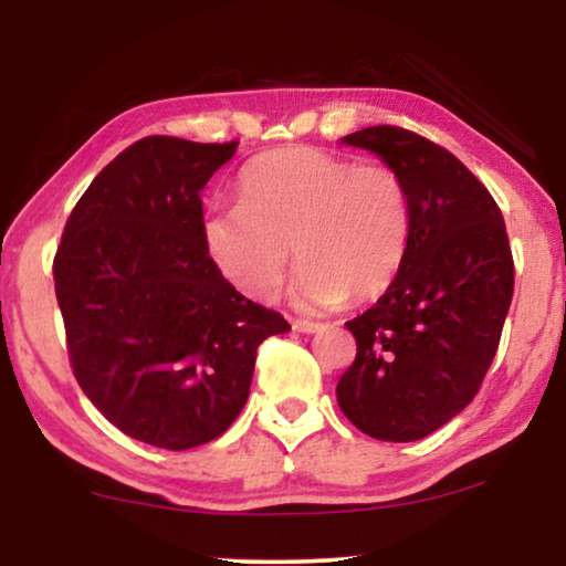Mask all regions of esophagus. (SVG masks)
Returning <instances> with one entry per match:
<instances>
[{
  "label": "esophagus",
  "instance_id": "34e87169",
  "mask_svg": "<svg viewBox=\"0 0 566 566\" xmlns=\"http://www.w3.org/2000/svg\"><path fill=\"white\" fill-rule=\"evenodd\" d=\"M293 329L304 332V335H314V332L322 329L319 322H308V319H293Z\"/></svg>",
  "mask_w": 566,
  "mask_h": 566
}]
</instances>
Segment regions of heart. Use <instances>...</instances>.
<instances>
[{
	"instance_id": "heart-1",
	"label": "heart",
	"mask_w": 566,
	"mask_h": 566,
	"mask_svg": "<svg viewBox=\"0 0 566 566\" xmlns=\"http://www.w3.org/2000/svg\"><path fill=\"white\" fill-rule=\"evenodd\" d=\"M409 229V192L391 165L291 146L244 169L239 203L208 216L203 239L221 275L254 301L277 296L296 250V301L335 308L389 291Z\"/></svg>"
}]
</instances>
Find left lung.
<instances>
[{"mask_svg":"<svg viewBox=\"0 0 566 566\" xmlns=\"http://www.w3.org/2000/svg\"><path fill=\"white\" fill-rule=\"evenodd\" d=\"M343 144L397 169L412 229L389 291L345 324L358 355L337 405L366 436L409 443L476 397L513 301V252L490 190L443 146L399 126L355 130Z\"/></svg>","mask_w":566,"mask_h":566,"instance_id":"1","label":"left lung"}]
</instances>
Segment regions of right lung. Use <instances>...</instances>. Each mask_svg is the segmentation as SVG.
I'll use <instances>...</instances> for the list:
<instances>
[{"label":"right lung","mask_w":566,"mask_h":566,"mask_svg":"<svg viewBox=\"0 0 566 566\" xmlns=\"http://www.w3.org/2000/svg\"><path fill=\"white\" fill-rule=\"evenodd\" d=\"M237 144H130L84 190L53 258L82 391L120 432L167 451L219 438L250 397L260 343L291 329L206 250L200 190Z\"/></svg>","instance_id":"right-lung-1"}]
</instances>
